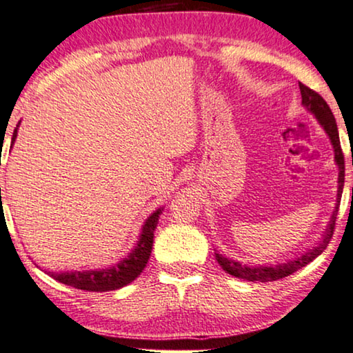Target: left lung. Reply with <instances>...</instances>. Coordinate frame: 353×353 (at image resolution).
I'll use <instances>...</instances> for the list:
<instances>
[{"mask_svg":"<svg viewBox=\"0 0 353 353\" xmlns=\"http://www.w3.org/2000/svg\"><path fill=\"white\" fill-rule=\"evenodd\" d=\"M300 84V94H301V105L308 110V112L316 118V121L321 125V128L326 132L329 141H331V145L334 149V160H336V165L339 170V176H337V198H336V205H334L332 216L329 219V223L326 225V230L323 233L321 241L318 245L311 246L305 251L303 254L299 256V258L285 261V263H277V264H254V266H248V264H241L238 261L232 259V258H225V256L216 253V259L217 263L221 264V268L230 276H235L238 279H243V281H250V282H272V281H279V279H283L290 274H294L301 269L306 264L311 263L314 258H318L319 254L326 250V246L331 240L332 232H334V225H336V217H337V210H339V204H341V198H342V190H344V175H345V168H344V154H342L341 149V141H339V131H337V125H336V118H334L331 108L326 103L321 95L311 90L310 87H306L299 82Z\"/></svg>","mask_w":353,"mask_h":353,"instance_id":"obj_1","label":"left lung"}]
</instances>
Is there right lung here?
Listing matches in <instances>:
<instances>
[{
    "mask_svg": "<svg viewBox=\"0 0 353 353\" xmlns=\"http://www.w3.org/2000/svg\"><path fill=\"white\" fill-rule=\"evenodd\" d=\"M21 125V121H19ZM19 125L12 132V144L17 137V130ZM1 194V190H0ZM163 208L155 209L150 216L145 219V222L141 227L139 238L136 245L128 253V256L118 261L113 266H107L103 269H89V271H63V272H47L54 281L65 283V285L79 288V290L87 292H110L118 290V288L128 285L144 271L148 264L150 251H152L154 243V232L159 223V217L162 214Z\"/></svg>",
    "mask_w": 353,
    "mask_h": 353,
    "instance_id": "1",
    "label": "right lung"
}]
</instances>
